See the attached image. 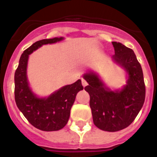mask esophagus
<instances>
[{
    "mask_svg": "<svg viewBox=\"0 0 157 157\" xmlns=\"http://www.w3.org/2000/svg\"><path fill=\"white\" fill-rule=\"evenodd\" d=\"M81 79H82V84L83 86H84V87L88 85V83H87V82L86 81V80L84 79V78H82Z\"/></svg>",
    "mask_w": 157,
    "mask_h": 157,
    "instance_id": "1",
    "label": "esophagus"
}]
</instances>
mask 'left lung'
Wrapping results in <instances>:
<instances>
[{"label":"left lung","instance_id":"1","mask_svg":"<svg viewBox=\"0 0 157 157\" xmlns=\"http://www.w3.org/2000/svg\"><path fill=\"white\" fill-rule=\"evenodd\" d=\"M112 59L128 74L127 85L120 90H111L98 76L90 71L83 78L89 85L90 106L94 125L105 131L115 132L130 125L143 106L145 86L143 72L134 51L120 42L112 41Z\"/></svg>","mask_w":157,"mask_h":157}]
</instances>
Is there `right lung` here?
Segmentation results:
<instances>
[{
	"label": "right lung",
	"instance_id": "1",
	"mask_svg": "<svg viewBox=\"0 0 157 157\" xmlns=\"http://www.w3.org/2000/svg\"><path fill=\"white\" fill-rule=\"evenodd\" d=\"M63 39V37L36 41L27 48L19 59L15 72V101L18 109L31 125L43 131H55L64 127L78 92L82 90L81 80L65 86L48 98H39L32 92L27 77L29 55L43 45Z\"/></svg>",
	"mask_w": 157,
	"mask_h": 157
}]
</instances>
